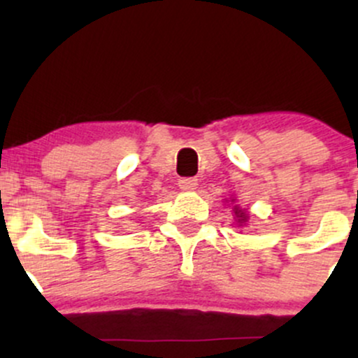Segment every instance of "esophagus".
<instances>
[{
    "mask_svg": "<svg viewBox=\"0 0 358 358\" xmlns=\"http://www.w3.org/2000/svg\"><path fill=\"white\" fill-rule=\"evenodd\" d=\"M196 185H199V180L192 178V176H185V178H180V182H178V187L185 192L195 190Z\"/></svg>",
    "mask_w": 358,
    "mask_h": 358,
    "instance_id": "esophagus-1",
    "label": "esophagus"
}]
</instances>
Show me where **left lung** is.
Wrapping results in <instances>:
<instances>
[{
	"instance_id": "obj_1",
	"label": "left lung",
	"mask_w": 358,
	"mask_h": 358,
	"mask_svg": "<svg viewBox=\"0 0 358 358\" xmlns=\"http://www.w3.org/2000/svg\"><path fill=\"white\" fill-rule=\"evenodd\" d=\"M234 210H236V217H239V222L242 224V222H245L248 220V213L245 212H242V210H239V208H234Z\"/></svg>"
}]
</instances>
